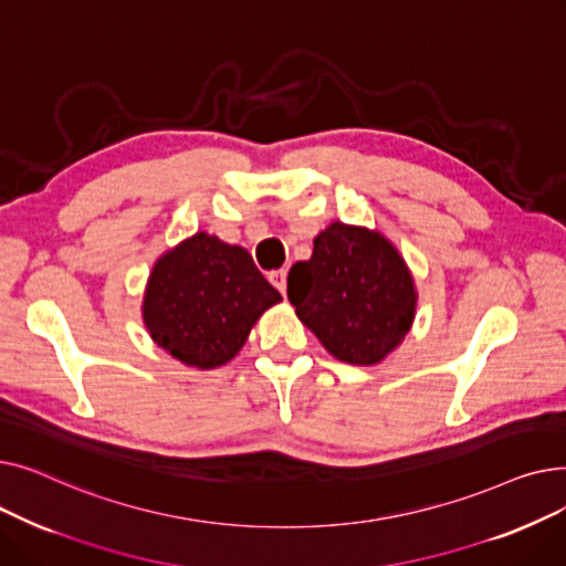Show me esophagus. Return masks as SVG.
I'll use <instances>...</instances> for the list:
<instances>
[{
  "label": "esophagus",
  "instance_id": "34e87169",
  "mask_svg": "<svg viewBox=\"0 0 566 566\" xmlns=\"http://www.w3.org/2000/svg\"><path fill=\"white\" fill-rule=\"evenodd\" d=\"M268 280H271V284L284 295L286 293V271L284 268H280V271H273L271 275H268Z\"/></svg>",
  "mask_w": 566,
  "mask_h": 566
}]
</instances>
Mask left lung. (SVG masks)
<instances>
[{"label":"left lung","mask_w":566,"mask_h":566,"mask_svg":"<svg viewBox=\"0 0 566 566\" xmlns=\"http://www.w3.org/2000/svg\"><path fill=\"white\" fill-rule=\"evenodd\" d=\"M286 295L321 344L348 365L380 363L415 314L412 277L392 243L342 222L314 238L310 261L293 263Z\"/></svg>","instance_id":"1"}]
</instances>
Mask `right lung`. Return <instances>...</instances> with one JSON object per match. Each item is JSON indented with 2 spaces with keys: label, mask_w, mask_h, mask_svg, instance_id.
<instances>
[{
  "label": "right lung",
  "mask_w": 566,
  "mask_h": 566,
  "mask_svg": "<svg viewBox=\"0 0 566 566\" xmlns=\"http://www.w3.org/2000/svg\"><path fill=\"white\" fill-rule=\"evenodd\" d=\"M280 301L248 250L197 233L156 263L144 323L176 360L213 369L243 348L256 318Z\"/></svg>",
  "instance_id": "add662e5"
}]
</instances>
